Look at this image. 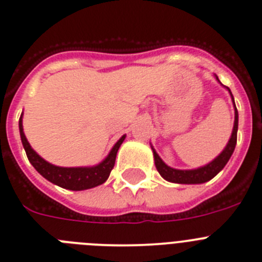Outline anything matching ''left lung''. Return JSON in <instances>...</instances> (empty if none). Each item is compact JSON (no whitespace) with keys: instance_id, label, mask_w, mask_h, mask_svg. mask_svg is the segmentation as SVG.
<instances>
[{"instance_id":"obj_1","label":"left lung","mask_w":262,"mask_h":262,"mask_svg":"<svg viewBox=\"0 0 262 262\" xmlns=\"http://www.w3.org/2000/svg\"><path fill=\"white\" fill-rule=\"evenodd\" d=\"M217 79V77H216ZM219 80V79H217ZM229 90V88H228ZM230 92V90H229ZM232 95V92H230ZM233 103H234V98L232 96ZM234 110H235V118H234V128H233L232 137H230L229 142H228L227 147L224 148V151L216 157L212 162H210L206 166L199 167V169L194 170H178L172 169V167L167 166L161 159H160L159 155L156 154L154 148V157H155V165H156L157 171L160 172L164 179H166L167 182L171 183H179V184H200V183H205L207 180L212 179L223 167L227 165V162L229 161L230 156L233 155L235 148V144H237V130H238V111L235 107L234 103Z\"/></svg>"}]
</instances>
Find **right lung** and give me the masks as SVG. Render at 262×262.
Segmentation results:
<instances>
[{"label":"right lung","instance_id":"add662e5","mask_svg":"<svg viewBox=\"0 0 262 262\" xmlns=\"http://www.w3.org/2000/svg\"><path fill=\"white\" fill-rule=\"evenodd\" d=\"M19 130L20 137H21L23 146H24L25 152H27L28 160H29L30 164L34 166V169L37 170L42 177H45L46 179L50 180L51 183H53V184L72 190L90 189V188L97 187V185L105 183L106 180H107L108 175H110L111 170H113L114 165H115V159L119 147H120V144L123 143V141L125 139V136L121 137V138L116 142L114 148L111 149L108 156L106 157L100 165H97V166L60 167L55 166V165L52 164H48V162L45 161L37 152L33 151L29 142L25 138L24 132H23L21 118H20L19 120Z\"/></svg>","mask_w":262,"mask_h":262}]
</instances>
